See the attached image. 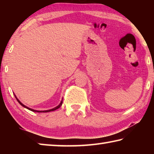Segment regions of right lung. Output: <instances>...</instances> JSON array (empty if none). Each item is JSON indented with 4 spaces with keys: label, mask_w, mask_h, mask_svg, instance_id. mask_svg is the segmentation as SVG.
<instances>
[{
    "label": "right lung",
    "mask_w": 154,
    "mask_h": 154,
    "mask_svg": "<svg viewBox=\"0 0 154 154\" xmlns=\"http://www.w3.org/2000/svg\"><path fill=\"white\" fill-rule=\"evenodd\" d=\"M14 96H15V98L17 99V102L19 103L20 104V105H22V106H24V108H26V109H28V110H30V111H33V112H38V113H46V112H50V111H55V110H56V109H59L60 107V106H62V102H63V98H62V100H61V102H60V103L58 106H56V107H54V108H53V109H49V110H45V111H37V110H35V109H30V108H29V107H28V106H26V105H24V104H22V103L20 102V101L19 100V99H18V98L16 97V96H15V94H14Z\"/></svg>",
    "instance_id": "right-lung-1"
}]
</instances>
